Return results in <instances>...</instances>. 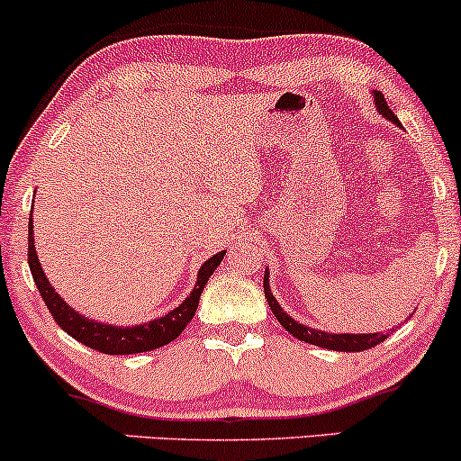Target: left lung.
Listing matches in <instances>:
<instances>
[{
  "label": "left lung",
  "mask_w": 461,
  "mask_h": 461,
  "mask_svg": "<svg viewBox=\"0 0 461 461\" xmlns=\"http://www.w3.org/2000/svg\"><path fill=\"white\" fill-rule=\"evenodd\" d=\"M374 98H375V104H378V111L382 115H384L386 120L393 122V124H399L395 113L389 109V104H386L384 96H382V92H374ZM264 296L266 301L270 304V312L275 313V318L279 320V324L284 326L287 332H292L296 339L301 341H307V343H313V346H320V348H326V350H337V352H363V350H369V348L378 346L380 341H384L386 337L380 335V332H374V335H367V332H363V335H348V332H343V335H329V332H321V330H315V329H309V326H303L298 324L296 320H292L290 315H287L284 309L279 307V303H276V298L270 294V285H268V273L264 275Z\"/></svg>",
  "instance_id": "obj_1"
}]
</instances>
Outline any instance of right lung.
I'll return each mask as SVG.
<instances>
[{
	"label": "right lung",
	"mask_w": 461,
	"mask_h": 461,
	"mask_svg": "<svg viewBox=\"0 0 461 461\" xmlns=\"http://www.w3.org/2000/svg\"><path fill=\"white\" fill-rule=\"evenodd\" d=\"M32 219H30V240H27V262H30L32 276H34L38 292H41L44 304L51 312L53 320L58 321L59 329H64L70 337H75L77 341L86 343L92 350H98L103 354H137V352H149L157 350L160 346H167L169 341H174L182 330L186 329L188 321L193 320V315L197 312L199 296H202L203 285L208 284L210 275L214 273L216 266L221 264L225 251L216 253L214 258H210L206 264L199 268L197 284L193 287L191 296L186 298L180 307H176L174 312H169L165 318H158L149 324L132 326V329H115V326L101 324V321H94L83 318L81 313H77L75 309L68 307L62 301L59 294H55L51 284L44 276V270L38 262L36 247H34V231H32Z\"/></svg>",
	"instance_id": "obj_1"
}]
</instances>
